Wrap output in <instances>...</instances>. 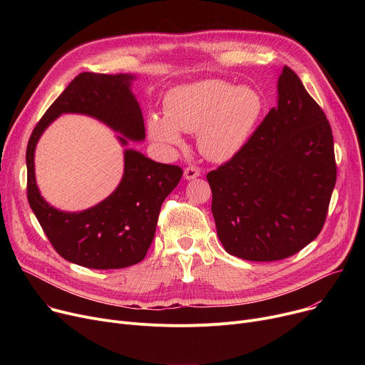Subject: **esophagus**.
<instances>
[{
    "label": "esophagus",
    "instance_id": "1",
    "mask_svg": "<svg viewBox=\"0 0 365 365\" xmlns=\"http://www.w3.org/2000/svg\"><path fill=\"white\" fill-rule=\"evenodd\" d=\"M200 175H201V171H200V168L195 167V165H189V167H186L185 171H183V176H185V179H187V180L195 179V178H198Z\"/></svg>",
    "mask_w": 365,
    "mask_h": 365
}]
</instances>
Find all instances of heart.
Returning a JSON list of instances; mask_svg holds the SVG:
<instances>
[{"label":"heart","mask_w":365,"mask_h":365,"mask_svg":"<svg viewBox=\"0 0 365 365\" xmlns=\"http://www.w3.org/2000/svg\"><path fill=\"white\" fill-rule=\"evenodd\" d=\"M165 115L152 113L150 136L163 145L178 146L182 131L198 134V148L213 161H226L250 139L263 112V99L252 87H235L205 80L171 90L164 102Z\"/></svg>","instance_id":"obj_1"}]
</instances>
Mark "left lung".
<instances>
[{
	"label": "left lung",
	"instance_id": "obj_1",
	"mask_svg": "<svg viewBox=\"0 0 365 365\" xmlns=\"http://www.w3.org/2000/svg\"><path fill=\"white\" fill-rule=\"evenodd\" d=\"M336 178L330 123L284 66L278 105L238 153L207 175L225 250L252 262L296 255L321 232Z\"/></svg>",
	"mask_w": 365,
	"mask_h": 365
}]
</instances>
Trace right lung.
<instances>
[{
    "label": "right lung",
    "mask_w": 365,
    "mask_h": 365,
    "mask_svg": "<svg viewBox=\"0 0 365 365\" xmlns=\"http://www.w3.org/2000/svg\"><path fill=\"white\" fill-rule=\"evenodd\" d=\"M127 73L76 75L35 125L26 148L28 201L54 250L91 269H121L142 262L152 244L160 210L183 175L179 165L160 164L140 152H124V176L101 204L80 213L50 207L35 183V145L47 125L65 112L86 113L131 140L145 139L143 115ZM121 143L127 140L120 138Z\"/></svg>",
    "instance_id": "1"
}]
</instances>
